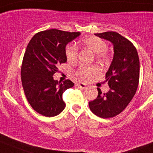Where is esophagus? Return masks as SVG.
Returning <instances> with one entry per match:
<instances>
[{"mask_svg": "<svg viewBox=\"0 0 153 153\" xmlns=\"http://www.w3.org/2000/svg\"><path fill=\"white\" fill-rule=\"evenodd\" d=\"M77 86H79L81 88H85L86 87V84L83 83V82H78Z\"/></svg>", "mask_w": 153, "mask_h": 153, "instance_id": "obj_1", "label": "esophagus"}]
</instances>
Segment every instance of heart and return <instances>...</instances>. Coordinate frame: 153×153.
<instances>
[{
    "label": "heart",
    "instance_id": "heart-1",
    "mask_svg": "<svg viewBox=\"0 0 153 153\" xmlns=\"http://www.w3.org/2000/svg\"><path fill=\"white\" fill-rule=\"evenodd\" d=\"M82 43L85 47L91 49L94 53H97V58L101 60H107L109 57L108 53L105 50L107 48V43L101 40L99 37L95 36H88L82 40ZM67 60L70 63H75L78 59V47L74 44L68 45L65 49ZM98 71L95 66H81L77 71L76 72V75L78 77L82 79H88Z\"/></svg>",
    "mask_w": 153,
    "mask_h": 153
}]
</instances>
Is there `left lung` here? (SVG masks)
<instances>
[{
  "label": "left lung",
  "mask_w": 153,
  "mask_h": 153,
  "mask_svg": "<svg viewBox=\"0 0 153 153\" xmlns=\"http://www.w3.org/2000/svg\"><path fill=\"white\" fill-rule=\"evenodd\" d=\"M94 34L113 45V61L106 73L110 90L102 93L97 88V97L88 103L94 115L107 119L123 112L134 96L139 83L140 61L133 43L117 32Z\"/></svg>",
  "instance_id": "1"
}]
</instances>
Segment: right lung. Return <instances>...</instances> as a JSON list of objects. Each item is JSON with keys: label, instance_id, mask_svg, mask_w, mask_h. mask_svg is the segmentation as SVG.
<instances>
[{"label": "right lung", "instance_id": "1", "mask_svg": "<svg viewBox=\"0 0 153 153\" xmlns=\"http://www.w3.org/2000/svg\"><path fill=\"white\" fill-rule=\"evenodd\" d=\"M80 35L79 32L50 29L37 33L27 44L23 57L21 77L23 89L31 107L40 114L52 117L65 107L62 94L74 83L53 79L60 64L67 62V44Z\"/></svg>", "mask_w": 153, "mask_h": 153}]
</instances>
